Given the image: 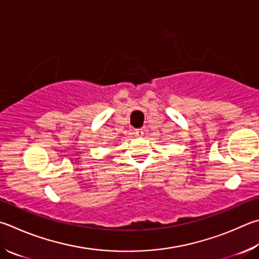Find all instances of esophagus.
<instances>
[{"label":"esophagus","instance_id":"esophagus-1","mask_svg":"<svg viewBox=\"0 0 259 259\" xmlns=\"http://www.w3.org/2000/svg\"><path fill=\"white\" fill-rule=\"evenodd\" d=\"M135 135L137 136V137H143L144 136V130L143 129H137L135 131Z\"/></svg>","mask_w":259,"mask_h":259}]
</instances>
